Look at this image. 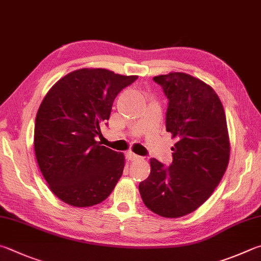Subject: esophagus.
I'll return each mask as SVG.
<instances>
[{
    "instance_id": "obj_1",
    "label": "esophagus",
    "mask_w": 261,
    "mask_h": 261,
    "mask_svg": "<svg viewBox=\"0 0 261 261\" xmlns=\"http://www.w3.org/2000/svg\"><path fill=\"white\" fill-rule=\"evenodd\" d=\"M126 159L129 160V161H137V160L140 159V156L135 154V153H132V151H127V153H126Z\"/></svg>"
}]
</instances>
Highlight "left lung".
<instances>
[{"instance_id": "1", "label": "left lung", "mask_w": 261, "mask_h": 261, "mask_svg": "<svg viewBox=\"0 0 261 261\" xmlns=\"http://www.w3.org/2000/svg\"><path fill=\"white\" fill-rule=\"evenodd\" d=\"M168 98L165 127L177 138L167 167L150 159V174L139 184L145 205L165 218L201 206L224 176L229 160L226 115L210 85L185 73L153 77Z\"/></svg>"}]
</instances>
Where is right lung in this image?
<instances>
[{
    "label": "right lung",
    "mask_w": 261,
    "mask_h": 261,
    "mask_svg": "<svg viewBox=\"0 0 261 261\" xmlns=\"http://www.w3.org/2000/svg\"><path fill=\"white\" fill-rule=\"evenodd\" d=\"M138 76L82 68L60 79L37 111L34 149L50 189L69 205H96L110 196L124 169V156L100 146L112 106Z\"/></svg>",
    "instance_id": "add662e5"
}]
</instances>
